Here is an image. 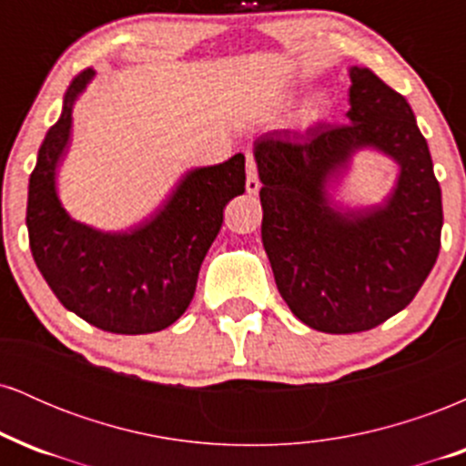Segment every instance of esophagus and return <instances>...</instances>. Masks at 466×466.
Wrapping results in <instances>:
<instances>
[{
    "instance_id": "esophagus-1",
    "label": "esophagus",
    "mask_w": 466,
    "mask_h": 466,
    "mask_svg": "<svg viewBox=\"0 0 466 466\" xmlns=\"http://www.w3.org/2000/svg\"><path fill=\"white\" fill-rule=\"evenodd\" d=\"M245 188H248L249 195H256V192L260 190L258 170H256V162L249 153H248V181H245Z\"/></svg>"
}]
</instances>
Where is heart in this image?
<instances>
[{"mask_svg":"<svg viewBox=\"0 0 466 466\" xmlns=\"http://www.w3.org/2000/svg\"><path fill=\"white\" fill-rule=\"evenodd\" d=\"M326 98H329V94H326V92H318V94H315V98H313V106H315V109H319V106H324Z\"/></svg>","mask_w":466,"mask_h":466,"instance_id":"1","label":"heart"}]
</instances>
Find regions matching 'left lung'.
<instances>
[{
	"label": "left lung",
	"mask_w": 466,
	"mask_h": 466,
	"mask_svg": "<svg viewBox=\"0 0 466 466\" xmlns=\"http://www.w3.org/2000/svg\"><path fill=\"white\" fill-rule=\"evenodd\" d=\"M349 72V125L254 142L260 234L278 291L300 322L335 335L403 311L436 265L442 229L441 186L408 100L372 69ZM360 150L394 158L398 184L377 207H341L329 188Z\"/></svg>",
	"instance_id": "obj_1"
}]
</instances>
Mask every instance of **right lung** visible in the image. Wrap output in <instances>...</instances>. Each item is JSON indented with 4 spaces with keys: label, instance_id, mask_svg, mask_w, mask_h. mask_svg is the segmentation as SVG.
Instances as JSON below:
<instances>
[{
    "label": "right lung",
    "instance_id": "right-lung-1",
    "mask_svg": "<svg viewBox=\"0 0 466 466\" xmlns=\"http://www.w3.org/2000/svg\"><path fill=\"white\" fill-rule=\"evenodd\" d=\"M94 74L89 67L69 83L61 117L36 155L25 212L32 258L58 302L85 322L117 335L155 333L188 309L223 208L245 192V155L188 170L151 218L125 232L76 221L56 195V166L74 103Z\"/></svg>",
    "mask_w": 466,
    "mask_h": 466
}]
</instances>
